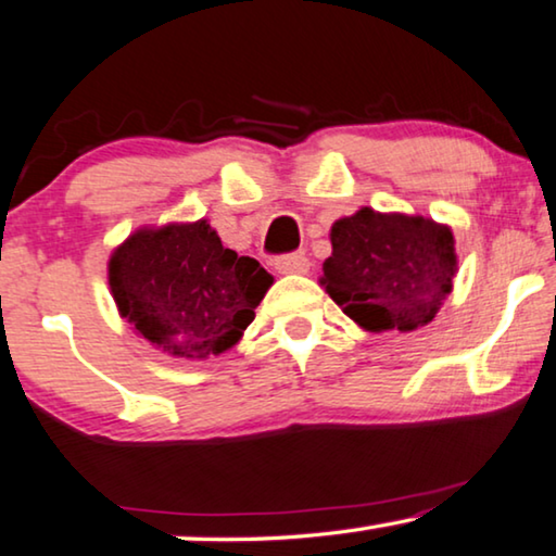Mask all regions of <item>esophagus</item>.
<instances>
[{
  "label": "esophagus",
  "instance_id": "esophagus-1",
  "mask_svg": "<svg viewBox=\"0 0 556 556\" xmlns=\"http://www.w3.org/2000/svg\"><path fill=\"white\" fill-rule=\"evenodd\" d=\"M308 268H311V263L303 253H288V255H280V258H276L278 273H295V276H301V273H308Z\"/></svg>",
  "mask_w": 556,
  "mask_h": 556
}]
</instances>
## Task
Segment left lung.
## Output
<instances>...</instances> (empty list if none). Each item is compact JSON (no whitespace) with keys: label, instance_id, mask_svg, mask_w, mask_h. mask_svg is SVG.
Returning a JSON list of instances; mask_svg holds the SVG:
<instances>
[{"label":"left lung","instance_id":"left-lung-1","mask_svg":"<svg viewBox=\"0 0 556 556\" xmlns=\"http://www.w3.org/2000/svg\"><path fill=\"white\" fill-rule=\"evenodd\" d=\"M331 245L320 286L371 333L416 331L452 293L456 253L448 225L361 207L333 223Z\"/></svg>","mask_w":556,"mask_h":556}]
</instances>
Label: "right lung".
<instances>
[{"label":"right lung","mask_w":556,"mask_h":556,"mask_svg":"<svg viewBox=\"0 0 556 556\" xmlns=\"http://www.w3.org/2000/svg\"><path fill=\"white\" fill-rule=\"evenodd\" d=\"M119 316L175 358L232 349L253 324L273 276L220 243L207 220L135 230L108 263Z\"/></svg>","instance_id":"right-lung-1"}]
</instances>
